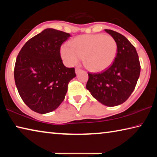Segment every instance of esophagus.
<instances>
[{"label":"esophagus","mask_w":157,"mask_h":157,"mask_svg":"<svg viewBox=\"0 0 157 157\" xmlns=\"http://www.w3.org/2000/svg\"><path fill=\"white\" fill-rule=\"evenodd\" d=\"M81 71V69L80 68H75V73L76 74H78L79 72Z\"/></svg>","instance_id":"obj_1"}]
</instances>
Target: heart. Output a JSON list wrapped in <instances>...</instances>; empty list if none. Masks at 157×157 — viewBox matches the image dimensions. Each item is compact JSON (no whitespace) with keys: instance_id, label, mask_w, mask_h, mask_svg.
Returning <instances> with one entry per match:
<instances>
[{"instance_id":"b5f03b06","label":"heart","mask_w":157,"mask_h":157,"mask_svg":"<svg viewBox=\"0 0 157 157\" xmlns=\"http://www.w3.org/2000/svg\"><path fill=\"white\" fill-rule=\"evenodd\" d=\"M70 47L63 45L61 55L69 66L78 64L84 57V63L89 70L101 72L112 64L118 46L113 36L107 34H84L74 38L69 43Z\"/></svg>"}]
</instances>
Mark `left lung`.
<instances>
[{
  "instance_id": "8db88e82",
  "label": "left lung",
  "mask_w": 157,
  "mask_h": 157,
  "mask_svg": "<svg viewBox=\"0 0 157 157\" xmlns=\"http://www.w3.org/2000/svg\"><path fill=\"white\" fill-rule=\"evenodd\" d=\"M105 30L116 41V56L112 65L105 71L88 73L86 89L102 104L114 107L125 102L134 91L140 65L136 48L125 36L116 31Z\"/></svg>"
}]
</instances>
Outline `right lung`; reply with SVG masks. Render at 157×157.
I'll use <instances>...</instances> for the list:
<instances>
[{
  "label": "right lung",
  "mask_w": 157,
  "mask_h": 157,
  "mask_svg": "<svg viewBox=\"0 0 157 157\" xmlns=\"http://www.w3.org/2000/svg\"><path fill=\"white\" fill-rule=\"evenodd\" d=\"M70 34L45 29L20 50L14 66L18 94L28 107L39 113L51 112L64 100L68 84L76 74L63 65L60 47Z\"/></svg>",
  "instance_id": "add662e5"
}]
</instances>
